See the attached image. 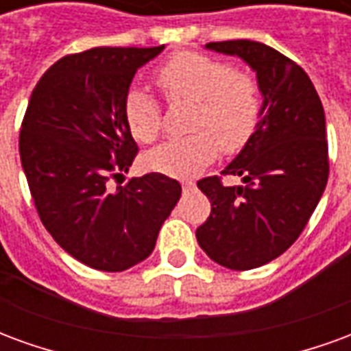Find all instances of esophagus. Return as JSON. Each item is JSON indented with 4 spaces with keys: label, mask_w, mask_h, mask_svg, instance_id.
<instances>
[{
    "label": "esophagus",
    "mask_w": 351,
    "mask_h": 351,
    "mask_svg": "<svg viewBox=\"0 0 351 351\" xmlns=\"http://www.w3.org/2000/svg\"><path fill=\"white\" fill-rule=\"evenodd\" d=\"M195 188V182H191V180H186V182H182V190L188 191V190H193Z\"/></svg>",
    "instance_id": "obj_1"
}]
</instances>
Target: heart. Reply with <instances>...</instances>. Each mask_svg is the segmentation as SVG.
<instances>
[{"mask_svg": "<svg viewBox=\"0 0 351 351\" xmlns=\"http://www.w3.org/2000/svg\"><path fill=\"white\" fill-rule=\"evenodd\" d=\"M156 82L171 101H197L188 137L169 138L146 156L148 167L169 176L197 175L226 150L243 148L258 128L263 97L258 80L235 71L223 60L186 52L171 58L156 73ZM125 120L133 137L154 143L161 131V107L150 93L131 90L125 97Z\"/></svg>", "mask_w": 351, "mask_h": 351, "instance_id": "heart-1", "label": "heart"}]
</instances>
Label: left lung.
<instances>
[{
    "label": "left lung",
    "instance_id": "1",
    "mask_svg": "<svg viewBox=\"0 0 351 351\" xmlns=\"http://www.w3.org/2000/svg\"><path fill=\"white\" fill-rule=\"evenodd\" d=\"M206 49L250 65L263 110L250 141L221 171L241 176L244 186H223L218 176L197 182L213 210L195 237L213 261L250 271L299 239L324 195L329 176L324 105L302 67L263 43L237 39Z\"/></svg>",
    "mask_w": 351,
    "mask_h": 351
}]
</instances>
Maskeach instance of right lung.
Listing matches in <instances>:
<instances>
[{
  "label": "right lung",
  "mask_w": 351,
  "mask_h": 351,
  "mask_svg": "<svg viewBox=\"0 0 351 351\" xmlns=\"http://www.w3.org/2000/svg\"><path fill=\"white\" fill-rule=\"evenodd\" d=\"M163 49L97 47L58 60L22 120L20 161L43 226L97 271H125L148 258L182 193L161 173L116 190L107 184L128 173L138 150L125 120L131 80Z\"/></svg>",
  "instance_id": "add662e5"
}]
</instances>
